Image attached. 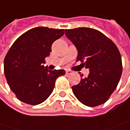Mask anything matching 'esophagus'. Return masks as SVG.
Masks as SVG:
<instances>
[{
  "label": "esophagus",
  "instance_id": "esophagus-1",
  "mask_svg": "<svg viewBox=\"0 0 130 130\" xmlns=\"http://www.w3.org/2000/svg\"><path fill=\"white\" fill-rule=\"evenodd\" d=\"M66 72V74H67V75H70V74H72V71H71V70L67 69Z\"/></svg>",
  "mask_w": 130,
  "mask_h": 130
}]
</instances>
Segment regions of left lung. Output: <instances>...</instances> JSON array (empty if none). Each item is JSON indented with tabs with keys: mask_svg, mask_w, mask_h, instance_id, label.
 <instances>
[{
	"mask_svg": "<svg viewBox=\"0 0 130 130\" xmlns=\"http://www.w3.org/2000/svg\"><path fill=\"white\" fill-rule=\"evenodd\" d=\"M66 37L78 51L77 61H85L87 78L72 87L82 104L97 106L109 99L121 78V55L116 44L100 31L89 27L66 30ZM82 77V75H81Z\"/></svg>",
	"mask_w": 130,
	"mask_h": 130,
	"instance_id": "1",
	"label": "left lung"
}]
</instances>
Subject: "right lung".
Returning a JSON list of instances; mask_svg holds the SVG:
<instances>
[{"instance_id": "obj_1", "label": "right lung", "mask_w": 130, "mask_h": 130, "mask_svg": "<svg viewBox=\"0 0 130 130\" xmlns=\"http://www.w3.org/2000/svg\"><path fill=\"white\" fill-rule=\"evenodd\" d=\"M64 33V29L35 27L21 35L7 53L4 61L5 78L23 103H43L52 94L56 78L66 74L63 69L51 71L44 66L52 43Z\"/></svg>"}]
</instances>
